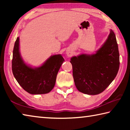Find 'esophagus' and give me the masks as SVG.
<instances>
[{"instance_id": "34e87169", "label": "esophagus", "mask_w": 130, "mask_h": 130, "mask_svg": "<svg viewBox=\"0 0 130 130\" xmlns=\"http://www.w3.org/2000/svg\"><path fill=\"white\" fill-rule=\"evenodd\" d=\"M67 54L68 55V56H69V57L71 56V55H72V53H71V52H67Z\"/></svg>"}]
</instances>
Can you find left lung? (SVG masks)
<instances>
[{
  "instance_id": "obj_1",
  "label": "left lung",
  "mask_w": 130,
  "mask_h": 130,
  "mask_svg": "<svg viewBox=\"0 0 130 130\" xmlns=\"http://www.w3.org/2000/svg\"><path fill=\"white\" fill-rule=\"evenodd\" d=\"M77 89L83 93L95 95L102 93L117 75L119 53L112 30L96 53L72 57L70 61Z\"/></svg>"
}]
</instances>
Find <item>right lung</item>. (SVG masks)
<instances>
[{"instance_id": "right-lung-1", "label": "right lung", "mask_w": 130, "mask_h": 130, "mask_svg": "<svg viewBox=\"0 0 130 130\" xmlns=\"http://www.w3.org/2000/svg\"><path fill=\"white\" fill-rule=\"evenodd\" d=\"M64 59L61 54L50 56L40 67L32 68L24 62L19 52V37L15 42L12 60V73L19 84L32 94L47 93L56 83Z\"/></svg>"}]
</instances>
